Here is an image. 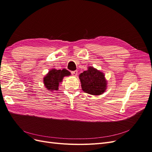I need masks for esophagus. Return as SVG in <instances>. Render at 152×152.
Segmentation results:
<instances>
[{
	"label": "esophagus",
	"mask_w": 152,
	"mask_h": 152,
	"mask_svg": "<svg viewBox=\"0 0 152 152\" xmlns=\"http://www.w3.org/2000/svg\"><path fill=\"white\" fill-rule=\"evenodd\" d=\"M77 70H75V71H72L71 72V73L72 75H73V76H77Z\"/></svg>",
	"instance_id": "34e87169"
}]
</instances>
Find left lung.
<instances>
[{
    "instance_id": "left-lung-1",
    "label": "left lung",
    "mask_w": 152,
    "mask_h": 152,
    "mask_svg": "<svg viewBox=\"0 0 152 152\" xmlns=\"http://www.w3.org/2000/svg\"><path fill=\"white\" fill-rule=\"evenodd\" d=\"M79 79L82 90L91 95L102 94L107 88L104 73L93 66H89L87 70L81 73Z\"/></svg>"
}]
</instances>
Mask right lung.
I'll return each mask as SVG.
<instances>
[{
	"label": "right lung",
	"mask_w": 152,
	"mask_h": 152,
	"mask_svg": "<svg viewBox=\"0 0 152 152\" xmlns=\"http://www.w3.org/2000/svg\"><path fill=\"white\" fill-rule=\"evenodd\" d=\"M70 72L66 69L56 70L51 69L44 77V84L45 88L49 91H58L59 84L62 82L64 77L70 75Z\"/></svg>",
	"instance_id": "right-lung-1"
}]
</instances>
